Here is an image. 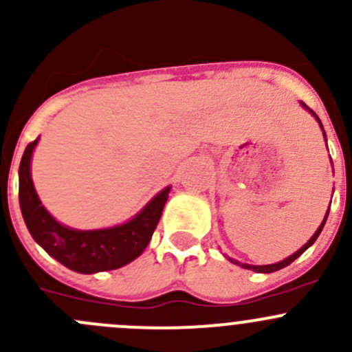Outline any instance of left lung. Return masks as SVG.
<instances>
[{
  "instance_id": "obj_1",
  "label": "left lung",
  "mask_w": 352,
  "mask_h": 352,
  "mask_svg": "<svg viewBox=\"0 0 352 352\" xmlns=\"http://www.w3.org/2000/svg\"><path fill=\"white\" fill-rule=\"evenodd\" d=\"M301 105H303V107H305V109H308V107H307V105H305V104H303V102H301ZM308 110H310V109H308ZM310 112H311V113H314V117H315V119H317V120H318V124H320L322 131H324V126H322V122H320V119H318V117H317V113H315V112H314V110H310ZM324 136H325V131H324ZM329 209H330V206H329ZM327 216H329V211H327V214H325V218H324V221H322V225H320V226H318V230H317V232H315V233H314V236H311V239H310V240H308V242H307V243H305V245H303V247H301V248H300V250H298V252H294V254H293V255H289V257H287V258H285V261L278 262V264H269V265H250V264H243V262H239V261H233V258H230V261H232V262H233V264L240 265V267H243V269H250V271H255V272H264V274H269V272H274V271H279V269L286 267V265H289V264H291V262H293V261H296V258H298V257H300V255H301V254H303V252H305V250H307V248H308V247H311V245H314V243H315V240H317V239H318V235H320V233H322V230H324V225H325V221H327Z\"/></svg>"
}]
</instances>
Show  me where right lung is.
<instances>
[{
	"label": "right lung",
	"instance_id": "1",
	"mask_svg": "<svg viewBox=\"0 0 352 352\" xmlns=\"http://www.w3.org/2000/svg\"><path fill=\"white\" fill-rule=\"evenodd\" d=\"M37 141L38 138L25 148L19 168L20 209L32 239L51 257L81 274L112 271L140 257L150 243L162 218L170 187L156 194L131 221L124 225L87 232L67 228L49 214L35 192L30 177V160Z\"/></svg>",
	"mask_w": 352,
	"mask_h": 352
}]
</instances>
